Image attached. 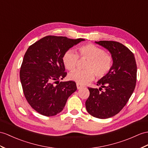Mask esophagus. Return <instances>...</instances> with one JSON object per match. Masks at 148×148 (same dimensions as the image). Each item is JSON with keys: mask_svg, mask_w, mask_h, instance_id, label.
I'll list each match as a JSON object with an SVG mask.
<instances>
[{"mask_svg": "<svg viewBox=\"0 0 148 148\" xmlns=\"http://www.w3.org/2000/svg\"><path fill=\"white\" fill-rule=\"evenodd\" d=\"M77 88H78V89H80V88H81L82 87H83V86H84L80 85V84H78V83H77Z\"/></svg>", "mask_w": 148, "mask_h": 148, "instance_id": "esophagus-1", "label": "esophagus"}]
</instances>
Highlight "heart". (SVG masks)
I'll return each instance as SVG.
<instances>
[{
	"mask_svg": "<svg viewBox=\"0 0 148 148\" xmlns=\"http://www.w3.org/2000/svg\"><path fill=\"white\" fill-rule=\"evenodd\" d=\"M78 54L71 50L64 53L63 63L68 70L72 71L76 68L78 58L87 59L85 70H77L68 75L70 80L78 84H85L92 81L95 76L99 79L103 78L109 73L114 64L112 55L105 52L103 49L93 43H87L78 47Z\"/></svg>",
	"mask_w": 148,
	"mask_h": 148,
	"instance_id": "b5f03b06",
	"label": "heart"
}]
</instances>
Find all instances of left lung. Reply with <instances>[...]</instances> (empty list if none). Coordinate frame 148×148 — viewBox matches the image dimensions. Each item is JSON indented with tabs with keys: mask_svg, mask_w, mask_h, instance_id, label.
I'll return each mask as SVG.
<instances>
[{
	"mask_svg": "<svg viewBox=\"0 0 148 148\" xmlns=\"http://www.w3.org/2000/svg\"><path fill=\"white\" fill-rule=\"evenodd\" d=\"M95 42L110 52L114 64L109 73L97 82L101 87H88L90 95L85 106L93 117L107 119L119 112L130 99L136 84L137 64L134 54L121 43L113 41Z\"/></svg>",
	"mask_w": 148,
	"mask_h": 148,
	"instance_id": "left-lung-1",
	"label": "left lung"
}]
</instances>
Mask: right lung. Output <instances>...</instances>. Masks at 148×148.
<instances>
[{"label":"right lung","instance_id":"right-lung-1","mask_svg":"<svg viewBox=\"0 0 148 148\" xmlns=\"http://www.w3.org/2000/svg\"><path fill=\"white\" fill-rule=\"evenodd\" d=\"M85 39L47 36L29 47L20 70V80L28 103L38 113L55 116L77 90L74 81L61 82L64 71L62 58L68 49ZM56 85H55V84Z\"/></svg>","mask_w":148,"mask_h":148}]
</instances>
